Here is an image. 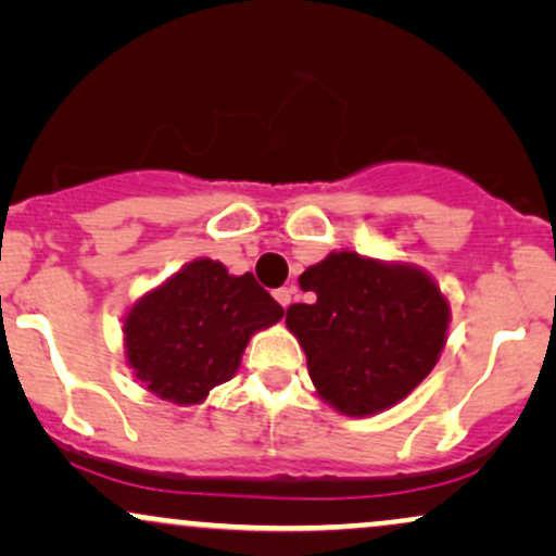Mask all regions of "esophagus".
Instances as JSON below:
<instances>
[{
	"label": "esophagus",
	"instance_id": "esophagus-1",
	"mask_svg": "<svg viewBox=\"0 0 556 556\" xmlns=\"http://www.w3.org/2000/svg\"><path fill=\"white\" fill-rule=\"evenodd\" d=\"M274 298H277V303L282 305V308H290L292 298H295V287H279V290L274 292Z\"/></svg>",
	"mask_w": 556,
	"mask_h": 556
}]
</instances>
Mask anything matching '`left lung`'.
<instances>
[{"instance_id":"8db88e82","label":"left lung","mask_w":556,"mask_h":556,"mask_svg":"<svg viewBox=\"0 0 556 556\" xmlns=\"http://www.w3.org/2000/svg\"><path fill=\"white\" fill-rule=\"evenodd\" d=\"M311 303L287 308L316 392L350 418L374 416L416 389L444 350L450 303L424 269L355 251L300 274Z\"/></svg>"}]
</instances>
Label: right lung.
<instances>
[{"mask_svg": "<svg viewBox=\"0 0 556 556\" xmlns=\"http://www.w3.org/2000/svg\"><path fill=\"white\" fill-rule=\"evenodd\" d=\"M282 316L251 271L235 277L195 258L127 311V366L156 397L198 405L238 374L251 337Z\"/></svg>", "mask_w": 556, "mask_h": 556, "instance_id": "obj_1", "label": "right lung"}]
</instances>
